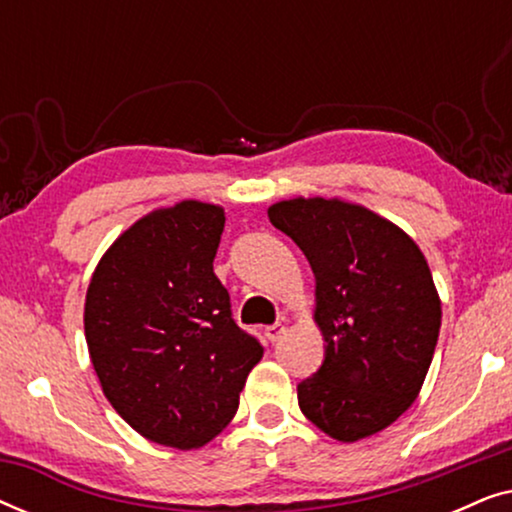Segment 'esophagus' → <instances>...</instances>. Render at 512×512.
Wrapping results in <instances>:
<instances>
[{"label": "esophagus", "mask_w": 512, "mask_h": 512, "mask_svg": "<svg viewBox=\"0 0 512 512\" xmlns=\"http://www.w3.org/2000/svg\"><path fill=\"white\" fill-rule=\"evenodd\" d=\"M284 331H286L284 324H272V326L265 328V338H268L270 342H277L279 338H282Z\"/></svg>", "instance_id": "esophagus-1"}]
</instances>
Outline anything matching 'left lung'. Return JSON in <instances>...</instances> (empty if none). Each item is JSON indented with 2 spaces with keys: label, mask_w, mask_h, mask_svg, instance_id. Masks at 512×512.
Segmentation results:
<instances>
[{
  "label": "left lung",
  "mask_w": 512,
  "mask_h": 512,
  "mask_svg": "<svg viewBox=\"0 0 512 512\" xmlns=\"http://www.w3.org/2000/svg\"><path fill=\"white\" fill-rule=\"evenodd\" d=\"M272 226L312 265L314 321L326 356L298 384L310 422L340 443L394 424L419 396L440 333V298L415 240L340 198L270 205Z\"/></svg>",
  "instance_id": "left-lung-1"
}]
</instances>
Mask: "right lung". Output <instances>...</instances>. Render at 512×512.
I'll use <instances>...</instances> for the list:
<instances>
[{
  "mask_svg": "<svg viewBox=\"0 0 512 512\" xmlns=\"http://www.w3.org/2000/svg\"><path fill=\"white\" fill-rule=\"evenodd\" d=\"M223 207L181 200L116 237L90 277L83 326L114 410L139 436L195 450L226 429L263 347L214 275Z\"/></svg>",
  "mask_w": 512,
  "mask_h": 512,
  "instance_id": "1",
  "label": "right lung"
}]
</instances>
